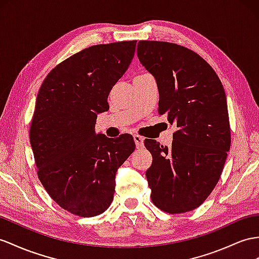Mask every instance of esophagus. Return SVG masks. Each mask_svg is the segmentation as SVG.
Instances as JSON below:
<instances>
[{
	"mask_svg": "<svg viewBox=\"0 0 259 259\" xmlns=\"http://www.w3.org/2000/svg\"><path fill=\"white\" fill-rule=\"evenodd\" d=\"M134 140H135V142H136L137 148H142V147H143V141H144L143 137L139 136V135H135V136H134Z\"/></svg>",
	"mask_w": 259,
	"mask_h": 259,
	"instance_id": "34e87169",
	"label": "esophagus"
}]
</instances>
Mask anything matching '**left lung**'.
<instances>
[{"label":"left lung","mask_w":259,"mask_h":259,"mask_svg":"<svg viewBox=\"0 0 259 259\" xmlns=\"http://www.w3.org/2000/svg\"><path fill=\"white\" fill-rule=\"evenodd\" d=\"M137 54L155 78L158 114L177 127L169 148L144 141L153 157L145 173L152 202L168 213L191 211L215 187L230 150L223 85L200 56L183 46L142 40Z\"/></svg>","instance_id":"1"}]
</instances>
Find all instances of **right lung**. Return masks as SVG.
I'll return each instance as SVG.
<instances>
[{"label": "right lung", "instance_id": "obj_1", "mask_svg": "<svg viewBox=\"0 0 259 259\" xmlns=\"http://www.w3.org/2000/svg\"><path fill=\"white\" fill-rule=\"evenodd\" d=\"M136 40L97 45L58 64L40 86L30 125L38 177L49 196L73 214L103 213L114 199L116 173L135 151L130 135L111 141L96 134L97 115L128 70Z\"/></svg>", "mask_w": 259, "mask_h": 259}]
</instances>
